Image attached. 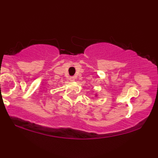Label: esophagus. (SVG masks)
I'll use <instances>...</instances> for the list:
<instances>
[{"mask_svg":"<svg viewBox=\"0 0 158 158\" xmlns=\"http://www.w3.org/2000/svg\"><path fill=\"white\" fill-rule=\"evenodd\" d=\"M70 81H74L76 80V77H72L70 78Z\"/></svg>","mask_w":158,"mask_h":158,"instance_id":"34e87169","label":"esophagus"}]
</instances>
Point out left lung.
I'll return each instance as SVG.
<instances>
[{"instance_id":"obj_1","label":"left lung","mask_w":158,"mask_h":158,"mask_svg":"<svg viewBox=\"0 0 158 158\" xmlns=\"http://www.w3.org/2000/svg\"><path fill=\"white\" fill-rule=\"evenodd\" d=\"M95 97H97V94H95Z\"/></svg>"}]
</instances>
